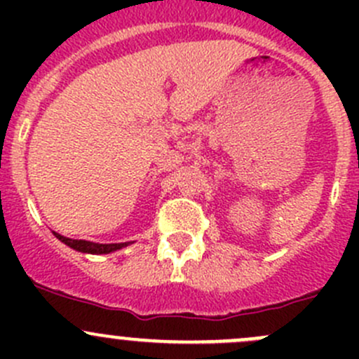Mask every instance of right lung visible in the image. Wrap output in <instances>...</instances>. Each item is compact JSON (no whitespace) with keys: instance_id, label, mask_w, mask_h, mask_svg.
<instances>
[{"instance_id":"add662e5","label":"right lung","mask_w":359,"mask_h":359,"mask_svg":"<svg viewBox=\"0 0 359 359\" xmlns=\"http://www.w3.org/2000/svg\"><path fill=\"white\" fill-rule=\"evenodd\" d=\"M53 236H55L57 240L62 241L64 245H67L69 248L76 250V252L92 253V255L111 253V252H116V250H121L128 247V245H132V241H125V243H93V241H86V240H72V238L62 236V234L55 233V231H53Z\"/></svg>"}]
</instances>
